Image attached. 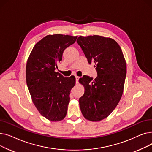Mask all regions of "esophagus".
I'll return each instance as SVG.
<instances>
[{
    "mask_svg": "<svg viewBox=\"0 0 152 152\" xmlns=\"http://www.w3.org/2000/svg\"><path fill=\"white\" fill-rule=\"evenodd\" d=\"M75 77H76V84H77V83H78V81H79V77L76 76Z\"/></svg>",
    "mask_w": 152,
    "mask_h": 152,
    "instance_id": "1",
    "label": "esophagus"
}]
</instances>
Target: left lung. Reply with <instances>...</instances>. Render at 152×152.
<instances>
[{"label":"left lung","mask_w":152,"mask_h":152,"mask_svg":"<svg viewBox=\"0 0 152 152\" xmlns=\"http://www.w3.org/2000/svg\"><path fill=\"white\" fill-rule=\"evenodd\" d=\"M77 42L97 73L94 79L86 75L79 79L85 88L79 106L86 119L99 121L112 112L121 98L126 61L121 47L113 39L97 35L79 36Z\"/></svg>","instance_id":"8db88e82"}]
</instances>
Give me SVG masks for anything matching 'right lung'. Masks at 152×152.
I'll return each mask as SVG.
<instances>
[{
	"label": "right lung",
	"mask_w": 152,
	"mask_h": 152,
	"mask_svg": "<svg viewBox=\"0 0 152 152\" xmlns=\"http://www.w3.org/2000/svg\"><path fill=\"white\" fill-rule=\"evenodd\" d=\"M77 36L48 35L33 47L26 64V79L32 100L42 116L52 121L65 117L74 77H64L55 70L63 53Z\"/></svg>",
	"instance_id": "obj_1"
}]
</instances>
